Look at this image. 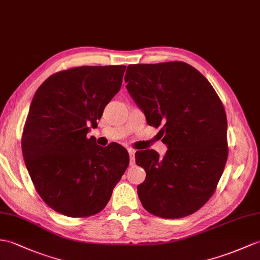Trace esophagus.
Returning <instances> with one entry per match:
<instances>
[{"label": "esophagus", "mask_w": 260, "mask_h": 260, "mask_svg": "<svg viewBox=\"0 0 260 260\" xmlns=\"http://www.w3.org/2000/svg\"><path fill=\"white\" fill-rule=\"evenodd\" d=\"M128 153H129V164H131V166L135 165V156H134L135 155V150L129 148L128 149Z\"/></svg>", "instance_id": "34e87169"}]
</instances>
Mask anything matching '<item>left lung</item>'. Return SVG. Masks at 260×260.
Listing matches in <instances>:
<instances>
[{
	"label": "left lung",
	"instance_id": "left-lung-1",
	"mask_svg": "<svg viewBox=\"0 0 260 260\" xmlns=\"http://www.w3.org/2000/svg\"><path fill=\"white\" fill-rule=\"evenodd\" d=\"M125 83L147 124L161 129L162 157L136 152L146 172L137 186L143 207L161 218H182L213 196L227 161V118L206 77L184 62L128 65Z\"/></svg>",
	"mask_w": 260,
	"mask_h": 260
}]
</instances>
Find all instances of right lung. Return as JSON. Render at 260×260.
Returning <instances> with one entry per match:
<instances>
[{
  "mask_svg": "<svg viewBox=\"0 0 260 260\" xmlns=\"http://www.w3.org/2000/svg\"><path fill=\"white\" fill-rule=\"evenodd\" d=\"M125 65L80 66L51 75L36 90L22 153L36 191L68 217L100 213L129 164L120 145L87 136L122 86Z\"/></svg>",
  "mask_w": 260,
  "mask_h": 260,
  "instance_id": "right-lung-1",
  "label": "right lung"
}]
</instances>
